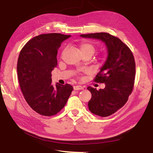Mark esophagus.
Here are the masks:
<instances>
[{
    "instance_id": "34e87169",
    "label": "esophagus",
    "mask_w": 153,
    "mask_h": 153,
    "mask_svg": "<svg viewBox=\"0 0 153 153\" xmlns=\"http://www.w3.org/2000/svg\"><path fill=\"white\" fill-rule=\"evenodd\" d=\"M73 89L74 90H81V89H83L84 87L81 85H76V86H74Z\"/></svg>"
}]
</instances>
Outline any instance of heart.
I'll return each instance as SVG.
<instances>
[{
    "label": "heart",
    "mask_w": 153,
    "mask_h": 153,
    "mask_svg": "<svg viewBox=\"0 0 153 153\" xmlns=\"http://www.w3.org/2000/svg\"><path fill=\"white\" fill-rule=\"evenodd\" d=\"M80 49H81V53H90L93 55L94 53L95 47L93 45L89 43V42H82L80 45Z\"/></svg>",
    "instance_id": "obj_1"
}]
</instances>
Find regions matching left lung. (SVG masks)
I'll return each mask as SVG.
<instances>
[{"mask_svg": "<svg viewBox=\"0 0 153 153\" xmlns=\"http://www.w3.org/2000/svg\"><path fill=\"white\" fill-rule=\"evenodd\" d=\"M82 38L100 40L106 45L108 56L94 81L104 82L99 91L88 87L91 98L89 111L105 117L114 114L126 103L134 84L136 64L131 50L117 37L106 32L80 35Z\"/></svg>", "mask_w": 153, "mask_h": 153, "instance_id": "left-lung-1", "label": "left lung"}]
</instances>
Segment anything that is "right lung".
<instances>
[{"label": "right lung", "instance_id": "1", "mask_svg": "<svg viewBox=\"0 0 153 153\" xmlns=\"http://www.w3.org/2000/svg\"><path fill=\"white\" fill-rule=\"evenodd\" d=\"M71 35L41 34L27 42L20 51L17 71L20 88L27 103L43 116H53L63 108L73 87L51 84V71L57 67V49Z\"/></svg>", "mask_w": 153, "mask_h": 153}]
</instances>
